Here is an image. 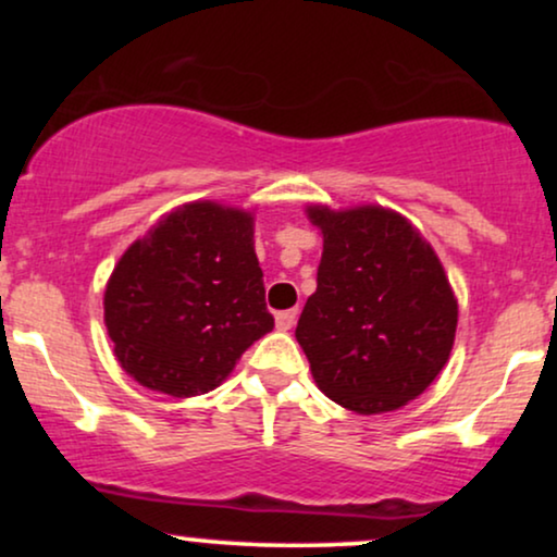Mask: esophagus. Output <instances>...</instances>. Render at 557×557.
<instances>
[{"label":"esophagus","mask_w":557,"mask_h":557,"mask_svg":"<svg viewBox=\"0 0 557 557\" xmlns=\"http://www.w3.org/2000/svg\"><path fill=\"white\" fill-rule=\"evenodd\" d=\"M277 330H290L293 324H296V319H298V309H287V311H280L277 317Z\"/></svg>","instance_id":"1"}]
</instances>
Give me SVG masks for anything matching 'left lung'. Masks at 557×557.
Returning a JSON list of instances; mask_svg holds the SVG:
<instances>
[{
  "label": "left lung",
  "instance_id": "obj_1",
  "mask_svg": "<svg viewBox=\"0 0 557 557\" xmlns=\"http://www.w3.org/2000/svg\"><path fill=\"white\" fill-rule=\"evenodd\" d=\"M322 230L317 293L296 341L317 387L348 411L385 413L419 398L456 341L458 300L434 248L382 207H306Z\"/></svg>",
  "mask_w": 557,
  "mask_h": 557
}]
</instances>
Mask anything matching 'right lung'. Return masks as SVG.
Returning a JSON list of instances; mask_svg holds the SVG:
<instances>
[{
	"label": "right lung",
	"instance_id": "1",
	"mask_svg": "<svg viewBox=\"0 0 557 557\" xmlns=\"http://www.w3.org/2000/svg\"><path fill=\"white\" fill-rule=\"evenodd\" d=\"M104 324L138 385L172 398L222 385L243 350L274 327L253 214L216 201L164 214L114 264Z\"/></svg>",
	"mask_w": 557,
	"mask_h": 557
}]
</instances>
